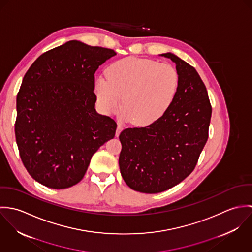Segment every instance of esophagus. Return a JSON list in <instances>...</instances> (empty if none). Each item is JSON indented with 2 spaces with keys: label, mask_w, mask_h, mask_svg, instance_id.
I'll return each mask as SVG.
<instances>
[{
  "label": "esophagus",
  "mask_w": 252,
  "mask_h": 252,
  "mask_svg": "<svg viewBox=\"0 0 252 252\" xmlns=\"http://www.w3.org/2000/svg\"><path fill=\"white\" fill-rule=\"evenodd\" d=\"M123 130V126H122V124L121 123H118V125H117V129H116V136H119V134H120V132Z\"/></svg>",
  "instance_id": "34e87169"
}]
</instances>
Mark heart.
I'll return each instance as SVG.
<instances>
[{"instance_id":"b5f03b06","label":"heart","mask_w":252,"mask_h":252,"mask_svg":"<svg viewBox=\"0 0 252 252\" xmlns=\"http://www.w3.org/2000/svg\"><path fill=\"white\" fill-rule=\"evenodd\" d=\"M180 86L177 69L150 59L124 58L99 76L95 93L102 108L116 112L122 103L132 123L145 126L162 117L173 105Z\"/></svg>"}]
</instances>
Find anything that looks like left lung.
Here are the masks:
<instances>
[{"label": "left lung", "mask_w": 252, "mask_h": 252, "mask_svg": "<svg viewBox=\"0 0 252 252\" xmlns=\"http://www.w3.org/2000/svg\"><path fill=\"white\" fill-rule=\"evenodd\" d=\"M162 56L176 63L180 75L173 105L155 122L119 135L121 176L130 188L147 194L168 190L193 172L212 117L206 85L195 68L172 53Z\"/></svg>", "instance_id": "1"}]
</instances>
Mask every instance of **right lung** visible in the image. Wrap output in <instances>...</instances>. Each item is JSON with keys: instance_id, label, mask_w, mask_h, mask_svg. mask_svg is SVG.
<instances>
[{"instance_id": "1", "label": "right lung", "mask_w": 252, "mask_h": 252, "mask_svg": "<svg viewBox=\"0 0 252 252\" xmlns=\"http://www.w3.org/2000/svg\"><path fill=\"white\" fill-rule=\"evenodd\" d=\"M113 49L70 40L42 53L25 73L14 125L19 155L40 184L65 189L83 179L117 124L96 112L95 72Z\"/></svg>"}]
</instances>
